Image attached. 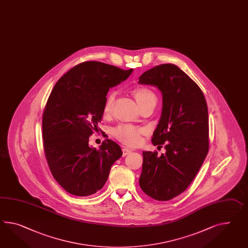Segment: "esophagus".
<instances>
[{"mask_svg": "<svg viewBox=\"0 0 248 248\" xmlns=\"http://www.w3.org/2000/svg\"><path fill=\"white\" fill-rule=\"evenodd\" d=\"M132 150L131 149H128V148H124L123 149V155L124 156H126V155H129L130 153H132Z\"/></svg>", "mask_w": 248, "mask_h": 248, "instance_id": "34e87169", "label": "esophagus"}]
</instances>
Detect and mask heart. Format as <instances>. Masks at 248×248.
Segmentation results:
<instances>
[{
  "instance_id": "1",
  "label": "heart",
  "mask_w": 248,
  "mask_h": 248,
  "mask_svg": "<svg viewBox=\"0 0 248 248\" xmlns=\"http://www.w3.org/2000/svg\"><path fill=\"white\" fill-rule=\"evenodd\" d=\"M133 96L135 97L136 101L138 103L140 108L149 104H154L157 103V97L153 91H151L148 88L140 87L135 89L133 91ZM115 97L114 95H109L107 97L106 102L104 104L103 108V113L105 115H110L113 109V104H114ZM143 133L142 129H140L137 127L132 126V125H121L116 128L115 131V135L116 138L121 140L123 143L126 145L133 146L137 145L140 140V135Z\"/></svg>"
}]
</instances>
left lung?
Wrapping results in <instances>:
<instances>
[{"label": "left lung", "mask_w": 248, "mask_h": 248, "mask_svg": "<svg viewBox=\"0 0 248 248\" xmlns=\"http://www.w3.org/2000/svg\"><path fill=\"white\" fill-rule=\"evenodd\" d=\"M139 84L157 88L162 110L151 141L165 154L142 151L140 186L151 198L169 201L183 193L209 151V116L198 85L174 64H161L140 76Z\"/></svg>", "instance_id": "8db88e82"}]
</instances>
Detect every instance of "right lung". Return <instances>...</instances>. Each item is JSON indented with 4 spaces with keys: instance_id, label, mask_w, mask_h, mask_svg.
I'll use <instances>...</instances> for the list:
<instances>
[{
    "instance_id": "obj_1",
    "label": "right lung",
    "mask_w": 248,
    "mask_h": 248,
    "mask_svg": "<svg viewBox=\"0 0 248 248\" xmlns=\"http://www.w3.org/2000/svg\"><path fill=\"white\" fill-rule=\"evenodd\" d=\"M133 71L85 62L55 83L43 115L44 150L52 175L68 193H97L108 180L112 165L122 157L115 141L107 140L97 150L89 138L98 132L109 89L124 81Z\"/></svg>"
}]
</instances>
